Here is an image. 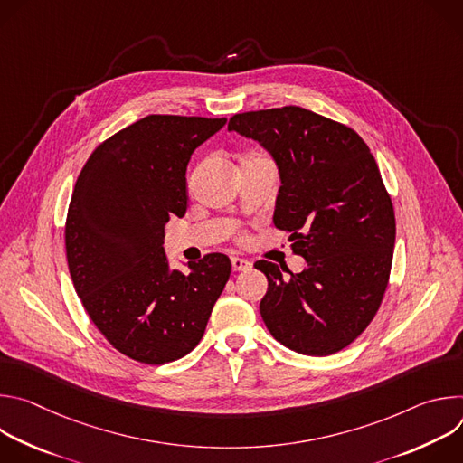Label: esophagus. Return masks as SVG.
Instances as JSON below:
<instances>
[{
	"label": "esophagus",
	"mask_w": 463,
	"mask_h": 463,
	"mask_svg": "<svg viewBox=\"0 0 463 463\" xmlns=\"http://www.w3.org/2000/svg\"><path fill=\"white\" fill-rule=\"evenodd\" d=\"M231 266H232V271H249L250 269V261L245 260V258L232 256L231 258Z\"/></svg>",
	"instance_id": "1"
}]
</instances>
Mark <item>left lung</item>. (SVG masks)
Masks as SVG:
<instances>
[{
	"label": "left lung",
	"mask_w": 463,
	"mask_h": 463,
	"mask_svg": "<svg viewBox=\"0 0 463 463\" xmlns=\"http://www.w3.org/2000/svg\"><path fill=\"white\" fill-rule=\"evenodd\" d=\"M229 131L258 141L277 163L273 222L291 232L302 273L273 261L260 315L271 335L304 355H332L375 317L388 286L395 216L366 143L345 124L298 106L238 113Z\"/></svg>",
	"instance_id": "1"
}]
</instances>
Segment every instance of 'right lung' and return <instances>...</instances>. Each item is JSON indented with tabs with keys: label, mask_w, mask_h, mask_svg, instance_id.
Masks as SVG:
<instances>
[{
	"label": "right lung",
	"mask_w": 463,
	"mask_h": 463,
	"mask_svg": "<svg viewBox=\"0 0 463 463\" xmlns=\"http://www.w3.org/2000/svg\"><path fill=\"white\" fill-rule=\"evenodd\" d=\"M227 118L148 115L104 141L84 165L65 222L77 295L108 343L146 364L202 341L229 277L222 252L170 269L165 225L186 213V166Z\"/></svg>",
	"instance_id": "right-lung-1"
}]
</instances>
